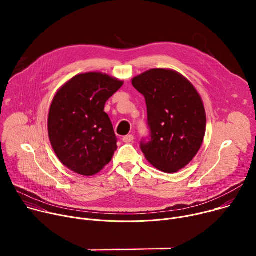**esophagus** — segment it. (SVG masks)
I'll use <instances>...</instances> for the list:
<instances>
[{
	"label": "esophagus",
	"mask_w": 256,
	"mask_h": 256,
	"mask_svg": "<svg viewBox=\"0 0 256 256\" xmlns=\"http://www.w3.org/2000/svg\"><path fill=\"white\" fill-rule=\"evenodd\" d=\"M122 140H124V142H132V140H134V136H132V134L124 136L122 138Z\"/></svg>",
	"instance_id": "esophagus-1"
}]
</instances>
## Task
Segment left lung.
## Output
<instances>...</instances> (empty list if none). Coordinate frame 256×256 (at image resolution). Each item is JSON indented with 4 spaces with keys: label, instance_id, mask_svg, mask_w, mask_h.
<instances>
[{
    "label": "left lung",
    "instance_id": "left-lung-1",
    "mask_svg": "<svg viewBox=\"0 0 256 256\" xmlns=\"http://www.w3.org/2000/svg\"><path fill=\"white\" fill-rule=\"evenodd\" d=\"M132 83L147 105L149 136L140 142L142 152L157 169L177 172L194 159L204 140L206 118L198 91L184 76L164 68L144 72Z\"/></svg>",
    "mask_w": 256,
    "mask_h": 256
}]
</instances>
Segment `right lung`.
Masks as SVG:
<instances>
[{
  "instance_id": "right-lung-1",
  "label": "right lung",
  "mask_w": 256,
  "mask_h": 256,
  "mask_svg": "<svg viewBox=\"0 0 256 256\" xmlns=\"http://www.w3.org/2000/svg\"><path fill=\"white\" fill-rule=\"evenodd\" d=\"M122 84L101 72H86L56 94L48 114V136L68 169L91 176L112 161L118 138L104 106Z\"/></svg>"
}]
</instances>
